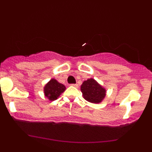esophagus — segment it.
Here are the masks:
<instances>
[{
    "instance_id": "34e87169",
    "label": "esophagus",
    "mask_w": 152,
    "mask_h": 152,
    "mask_svg": "<svg viewBox=\"0 0 152 152\" xmlns=\"http://www.w3.org/2000/svg\"><path fill=\"white\" fill-rule=\"evenodd\" d=\"M73 86H74V87H76V88H77V87L78 86V85L77 84V83H74V84H71Z\"/></svg>"
}]
</instances>
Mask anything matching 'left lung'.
<instances>
[{
    "label": "left lung",
    "instance_id": "8db88e82",
    "mask_svg": "<svg viewBox=\"0 0 152 152\" xmlns=\"http://www.w3.org/2000/svg\"><path fill=\"white\" fill-rule=\"evenodd\" d=\"M81 91L83 98L93 104L101 103L106 96L105 88L94 78H88L83 81L81 86Z\"/></svg>",
    "mask_w": 152,
    "mask_h": 152
}]
</instances>
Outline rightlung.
I'll use <instances>...</instances> for the list:
<instances>
[{
    "instance_id": "1",
    "label": "right lung",
    "mask_w": 152,
    "mask_h": 152,
    "mask_svg": "<svg viewBox=\"0 0 152 152\" xmlns=\"http://www.w3.org/2000/svg\"><path fill=\"white\" fill-rule=\"evenodd\" d=\"M65 89L66 86L64 84L59 83L54 78H52L45 85L43 91H44L45 96L47 97L50 101H54L58 98L59 96Z\"/></svg>"
}]
</instances>
